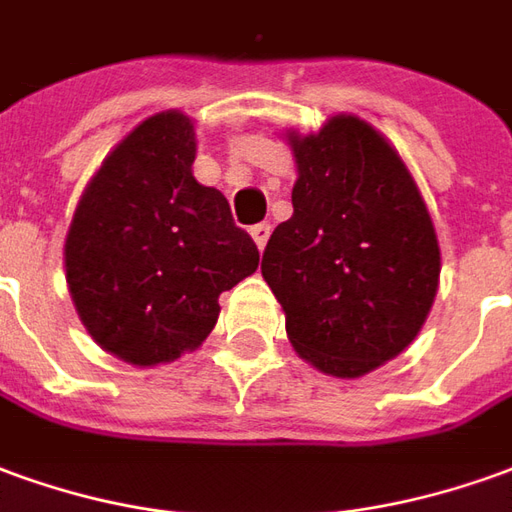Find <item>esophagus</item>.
Returning <instances> with one entry per match:
<instances>
[{"mask_svg": "<svg viewBox=\"0 0 512 512\" xmlns=\"http://www.w3.org/2000/svg\"><path fill=\"white\" fill-rule=\"evenodd\" d=\"M249 232H252V238H255L257 249H263L268 241V235H271V224H266V221H263V224H255V227H252Z\"/></svg>", "mask_w": 512, "mask_h": 512, "instance_id": "esophagus-1", "label": "esophagus"}]
</instances>
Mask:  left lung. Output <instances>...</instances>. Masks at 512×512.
I'll return each instance as SVG.
<instances>
[{"label":"left lung","mask_w":512,"mask_h":512,"mask_svg":"<svg viewBox=\"0 0 512 512\" xmlns=\"http://www.w3.org/2000/svg\"><path fill=\"white\" fill-rule=\"evenodd\" d=\"M293 216L263 252V280L296 355L357 380L402 355L430 316L441 246L396 146L352 113L318 132L285 130Z\"/></svg>","instance_id":"obj_1"}]
</instances>
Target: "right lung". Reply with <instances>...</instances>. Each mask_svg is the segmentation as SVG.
<instances>
[{"mask_svg":"<svg viewBox=\"0 0 512 512\" xmlns=\"http://www.w3.org/2000/svg\"><path fill=\"white\" fill-rule=\"evenodd\" d=\"M196 130L163 110L113 146L85 185L63 263L82 327L107 355L160 366L196 352L219 296L255 274V241L194 177Z\"/></svg>","mask_w":512,"mask_h":512,"instance_id":"add662e5","label":"right lung"}]
</instances>
